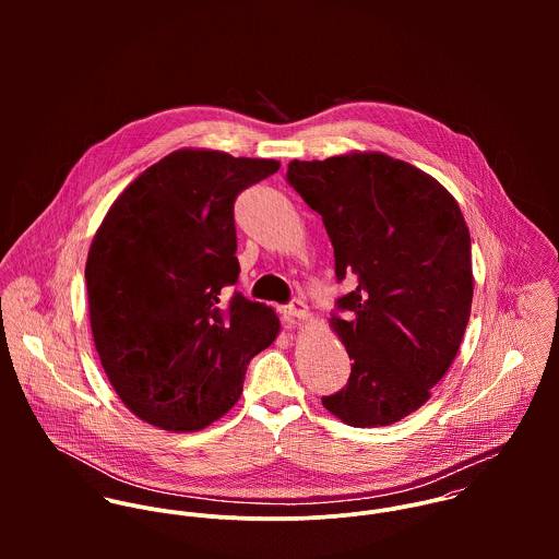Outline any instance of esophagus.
I'll use <instances>...</instances> for the list:
<instances>
[{
	"mask_svg": "<svg viewBox=\"0 0 559 559\" xmlns=\"http://www.w3.org/2000/svg\"><path fill=\"white\" fill-rule=\"evenodd\" d=\"M282 314H284V319L290 320V322H295V320H306L310 317L308 306L301 304V301H293L290 306H286V308L282 310Z\"/></svg>",
	"mask_w": 559,
	"mask_h": 559,
	"instance_id": "1",
	"label": "esophagus"
}]
</instances>
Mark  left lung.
Returning <instances> with one entry per match:
<instances>
[{
    "label": "left lung",
    "instance_id": "1",
    "mask_svg": "<svg viewBox=\"0 0 559 559\" xmlns=\"http://www.w3.org/2000/svg\"><path fill=\"white\" fill-rule=\"evenodd\" d=\"M288 182L322 217L335 277L355 282L329 326L348 385L322 406L353 428L396 424L430 399L459 355L474 301L472 239L454 195L377 151L290 160Z\"/></svg>",
    "mask_w": 559,
    "mask_h": 559
}]
</instances>
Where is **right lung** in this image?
<instances>
[{"mask_svg":"<svg viewBox=\"0 0 559 559\" xmlns=\"http://www.w3.org/2000/svg\"><path fill=\"white\" fill-rule=\"evenodd\" d=\"M280 160L180 148L109 206L85 262L100 366L124 406L169 432L202 430L240 399L247 364L282 324L224 286L239 280L235 200Z\"/></svg>","mask_w":559,"mask_h":559,"instance_id":"add662e5","label":"right lung"}]
</instances>
